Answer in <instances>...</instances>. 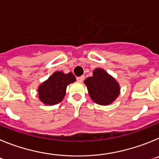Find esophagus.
Returning <instances> with one entry per match:
<instances>
[{
  "label": "esophagus",
  "mask_w": 159,
  "mask_h": 159,
  "mask_svg": "<svg viewBox=\"0 0 159 159\" xmlns=\"http://www.w3.org/2000/svg\"><path fill=\"white\" fill-rule=\"evenodd\" d=\"M76 80H77V81H78V82L82 83L83 81H84V75H81V76H79V77H77Z\"/></svg>",
  "instance_id": "obj_1"
}]
</instances>
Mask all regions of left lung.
I'll use <instances>...</instances> for the list:
<instances>
[{
	"instance_id": "left-lung-1",
	"label": "left lung",
	"mask_w": 159,
	"mask_h": 159,
	"mask_svg": "<svg viewBox=\"0 0 159 159\" xmlns=\"http://www.w3.org/2000/svg\"><path fill=\"white\" fill-rule=\"evenodd\" d=\"M84 84L91 98L98 104H110L119 94V86L116 80L101 68H96L93 76L87 78Z\"/></svg>"
}]
</instances>
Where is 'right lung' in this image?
<instances>
[{"instance_id":"obj_1","label":"right lung","mask_w":159,"mask_h":159,"mask_svg":"<svg viewBox=\"0 0 159 159\" xmlns=\"http://www.w3.org/2000/svg\"><path fill=\"white\" fill-rule=\"evenodd\" d=\"M75 81V77L71 72L64 74L62 71H56L39 87V98L45 104L59 103L64 99L67 85Z\"/></svg>"}]
</instances>
